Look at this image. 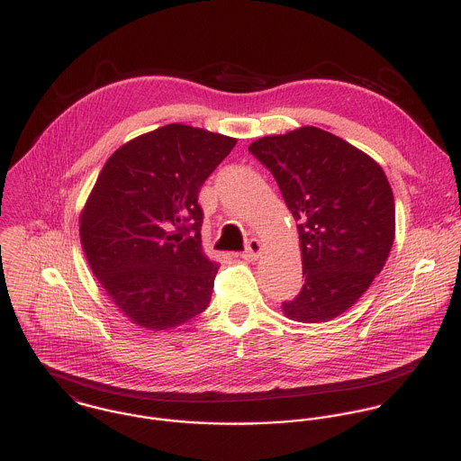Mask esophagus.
Returning <instances> with one entry per match:
<instances>
[{
    "instance_id": "1",
    "label": "esophagus",
    "mask_w": 461,
    "mask_h": 461,
    "mask_svg": "<svg viewBox=\"0 0 461 461\" xmlns=\"http://www.w3.org/2000/svg\"><path fill=\"white\" fill-rule=\"evenodd\" d=\"M261 252H263L261 241H259V240H249L247 249H245V252L241 254V258L247 259V261H256V259L261 256Z\"/></svg>"
}]
</instances>
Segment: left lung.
<instances>
[{
  "instance_id": "8db88e82",
  "label": "left lung",
  "mask_w": 461,
  "mask_h": 461,
  "mask_svg": "<svg viewBox=\"0 0 461 461\" xmlns=\"http://www.w3.org/2000/svg\"><path fill=\"white\" fill-rule=\"evenodd\" d=\"M299 221L304 286L283 303L288 318L329 321L357 303L395 238V202L383 167L316 127L254 141Z\"/></svg>"
}]
</instances>
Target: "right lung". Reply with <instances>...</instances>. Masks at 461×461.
<instances>
[{"label": "right lung", "instance_id": "add662e5", "mask_svg": "<svg viewBox=\"0 0 461 461\" xmlns=\"http://www.w3.org/2000/svg\"><path fill=\"white\" fill-rule=\"evenodd\" d=\"M236 140L171 123L109 157L80 214L87 263L134 323L164 330L209 306L218 263L200 241L198 193Z\"/></svg>", "mask_w": 461, "mask_h": 461}]
</instances>
